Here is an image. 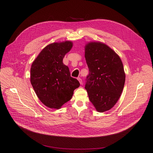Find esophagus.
Returning <instances> with one entry per match:
<instances>
[{"instance_id": "obj_1", "label": "esophagus", "mask_w": 153, "mask_h": 153, "mask_svg": "<svg viewBox=\"0 0 153 153\" xmlns=\"http://www.w3.org/2000/svg\"><path fill=\"white\" fill-rule=\"evenodd\" d=\"M77 80H78V82H80V84H82V79H81L80 78H77Z\"/></svg>"}]
</instances>
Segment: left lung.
Segmentation results:
<instances>
[{"instance_id": "left-lung-1", "label": "left lung", "mask_w": 153, "mask_h": 153, "mask_svg": "<svg viewBox=\"0 0 153 153\" xmlns=\"http://www.w3.org/2000/svg\"><path fill=\"white\" fill-rule=\"evenodd\" d=\"M85 57L89 70L85 88L95 108L103 113L114 106L123 91V63L120 56L101 42L87 43Z\"/></svg>"}]
</instances>
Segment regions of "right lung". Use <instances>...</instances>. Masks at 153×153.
<instances>
[{"label": "right lung", "mask_w": 153, "mask_h": 153, "mask_svg": "<svg viewBox=\"0 0 153 153\" xmlns=\"http://www.w3.org/2000/svg\"><path fill=\"white\" fill-rule=\"evenodd\" d=\"M72 47L73 42L68 40L50 44L41 51L31 65V85L40 101L49 108L60 109L80 86L62 62Z\"/></svg>", "instance_id": "right-lung-1"}]
</instances>
